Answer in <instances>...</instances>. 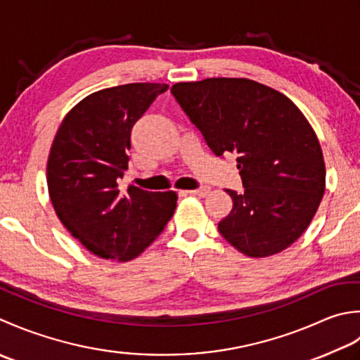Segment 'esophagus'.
Returning <instances> with one entry per match:
<instances>
[{"label": "esophagus", "instance_id": "obj_1", "mask_svg": "<svg viewBox=\"0 0 360 360\" xmlns=\"http://www.w3.org/2000/svg\"><path fill=\"white\" fill-rule=\"evenodd\" d=\"M185 193H186V194H193V195H199V197H205V195H208L210 188H208V186H202V188H197V189L185 191Z\"/></svg>", "mask_w": 360, "mask_h": 360}]
</instances>
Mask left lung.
<instances>
[{"label": "left lung", "mask_w": 360, "mask_h": 360, "mask_svg": "<svg viewBox=\"0 0 360 360\" xmlns=\"http://www.w3.org/2000/svg\"><path fill=\"white\" fill-rule=\"evenodd\" d=\"M217 157L236 155L244 193L219 233L252 258L283 252L307 229L325 193L317 135L283 93L250 79L211 77L171 88Z\"/></svg>", "instance_id": "obj_1"}]
</instances>
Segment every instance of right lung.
Masks as SVG:
<instances>
[{
    "label": "right lung",
    "instance_id": "add662e5",
    "mask_svg": "<svg viewBox=\"0 0 360 360\" xmlns=\"http://www.w3.org/2000/svg\"><path fill=\"white\" fill-rule=\"evenodd\" d=\"M166 84H127L90 94L65 116L51 146L46 180L60 222L86 250L130 261L165 230L177 194L130 185V134Z\"/></svg>",
    "mask_w": 360,
    "mask_h": 360
}]
</instances>
